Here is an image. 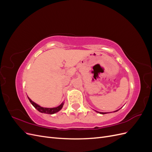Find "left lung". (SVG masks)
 Listing matches in <instances>:
<instances>
[{
    "label": "left lung",
    "mask_w": 152,
    "mask_h": 152,
    "mask_svg": "<svg viewBox=\"0 0 152 152\" xmlns=\"http://www.w3.org/2000/svg\"><path fill=\"white\" fill-rule=\"evenodd\" d=\"M117 111H118V110H117ZM117 111H115L114 112H117ZM98 113H101V114H106V113H105V112H98Z\"/></svg>",
    "instance_id": "1"
}]
</instances>
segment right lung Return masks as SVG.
<instances>
[{"label": "right lung", "mask_w": 152, "mask_h": 152, "mask_svg": "<svg viewBox=\"0 0 152 152\" xmlns=\"http://www.w3.org/2000/svg\"><path fill=\"white\" fill-rule=\"evenodd\" d=\"M30 102L31 103V104L34 106V107L38 110L39 112H40V113H47V114H54L55 113H56L58 112H59V110H60L63 106V103H62L60 105L58 106L57 107H55V108H44L40 107L39 104H36L35 103H34V102H32V101L28 97Z\"/></svg>", "instance_id": "obj_1"}]
</instances>
